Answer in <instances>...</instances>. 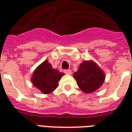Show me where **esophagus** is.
Here are the masks:
<instances>
[{
    "label": "esophagus",
    "mask_w": 132,
    "mask_h": 132,
    "mask_svg": "<svg viewBox=\"0 0 132 132\" xmlns=\"http://www.w3.org/2000/svg\"><path fill=\"white\" fill-rule=\"evenodd\" d=\"M63 72H64V73H65L66 74H69V75L71 74V70H64V71H63Z\"/></svg>",
    "instance_id": "esophagus-1"
}]
</instances>
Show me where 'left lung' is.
<instances>
[{
	"mask_svg": "<svg viewBox=\"0 0 132 132\" xmlns=\"http://www.w3.org/2000/svg\"><path fill=\"white\" fill-rule=\"evenodd\" d=\"M78 85L85 93L97 90L103 83L105 74L99 66L92 61H84L77 72L73 73Z\"/></svg>",
	"mask_w": 132,
	"mask_h": 132,
	"instance_id": "1",
	"label": "left lung"
}]
</instances>
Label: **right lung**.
I'll return each mask as SVG.
<instances>
[{
  "label": "right lung",
  "mask_w": 132,
  "mask_h": 132,
  "mask_svg": "<svg viewBox=\"0 0 132 132\" xmlns=\"http://www.w3.org/2000/svg\"><path fill=\"white\" fill-rule=\"evenodd\" d=\"M63 75L57 69H52L51 63L45 60L34 71L31 81L40 92L47 94L58 87V82Z\"/></svg>",
  "instance_id": "add662e5"
}]
</instances>
